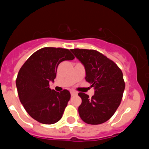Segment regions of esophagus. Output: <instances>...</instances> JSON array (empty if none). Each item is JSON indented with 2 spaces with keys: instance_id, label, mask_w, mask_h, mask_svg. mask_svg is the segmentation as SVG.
<instances>
[{
  "instance_id": "34e87169",
  "label": "esophagus",
  "mask_w": 149,
  "mask_h": 149,
  "mask_svg": "<svg viewBox=\"0 0 149 149\" xmlns=\"http://www.w3.org/2000/svg\"><path fill=\"white\" fill-rule=\"evenodd\" d=\"M70 94H71L72 96H73V95H77V92L74 91V90H71V91H70Z\"/></svg>"
}]
</instances>
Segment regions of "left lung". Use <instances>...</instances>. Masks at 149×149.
I'll return each instance as SVG.
<instances>
[{
    "mask_svg": "<svg viewBox=\"0 0 149 149\" xmlns=\"http://www.w3.org/2000/svg\"><path fill=\"white\" fill-rule=\"evenodd\" d=\"M71 51L84 65L86 81L95 90L91 98L84 93H79L81 98L80 118L88 124H101L110 119L120 106L125 89L123 73L113 61L98 51L74 48Z\"/></svg>",
    "mask_w": 149,
    "mask_h": 149,
    "instance_id": "obj_1",
    "label": "left lung"
}]
</instances>
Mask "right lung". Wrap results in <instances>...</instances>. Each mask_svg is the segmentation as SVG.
Returning <instances> with one entry per match:
<instances>
[{"instance_id":"1","label":"right lung","mask_w":149,"mask_h":149,"mask_svg":"<svg viewBox=\"0 0 149 149\" xmlns=\"http://www.w3.org/2000/svg\"><path fill=\"white\" fill-rule=\"evenodd\" d=\"M70 50L46 47L34 52L18 72L16 79L19 98L32 118L43 124H53L62 118L70 98V92L51 90L59 64L72 60Z\"/></svg>"}]
</instances>
